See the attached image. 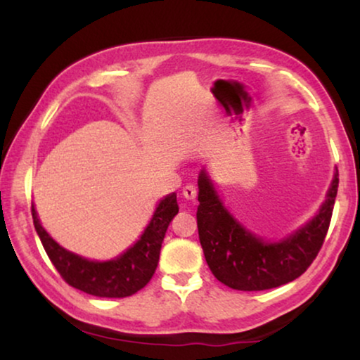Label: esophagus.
<instances>
[{"mask_svg": "<svg viewBox=\"0 0 360 360\" xmlns=\"http://www.w3.org/2000/svg\"><path fill=\"white\" fill-rule=\"evenodd\" d=\"M181 193H184V196L186 200H195L196 198V193H198V190H196L195 185H185L184 190H181Z\"/></svg>", "mask_w": 360, "mask_h": 360, "instance_id": "esophagus-1", "label": "esophagus"}]
</instances>
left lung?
Wrapping results in <instances>:
<instances>
[{
    "label": "left lung",
    "mask_w": 360,
    "mask_h": 360,
    "mask_svg": "<svg viewBox=\"0 0 360 360\" xmlns=\"http://www.w3.org/2000/svg\"><path fill=\"white\" fill-rule=\"evenodd\" d=\"M339 179L334 175L328 198L316 218L280 243H265L245 231L221 203L205 172L198 179V236L208 267L221 283L243 292L280 287L316 259L331 223Z\"/></svg>",
    "instance_id": "1"
}]
</instances>
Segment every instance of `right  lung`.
Listing matches in <instances>:
<instances>
[{"instance_id":"1","label":"right lung","mask_w":360,"mask_h":360,"mask_svg":"<svg viewBox=\"0 0 360 360\" xmlns=\"http://www.w3.org/2000/svg\"><path fill=\"white\" fill-rule=\"evenodd\" d=\"M31 211L34 228L49 259L70 287L93 297L124 298L144 288L154 275L167 228L179 213V205L175 193L165 196L157 206L141 239L121 257L108 262H93L60 248L39 223L36 210Z\"/></svg>"}]
</instances>
